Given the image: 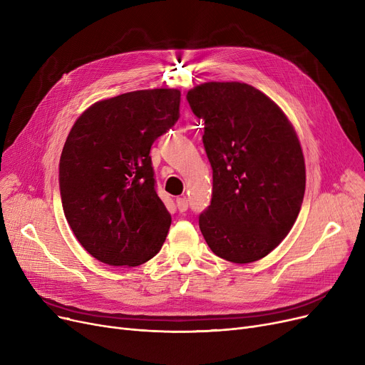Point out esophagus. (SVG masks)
<instances>
[{
	"label": "esophagus",
	"mask_w": 365,
	"mask_h": 365,
	"mask_svg": "<svg viewBox=\"0 0 365 365\" xmlns=\"http://www.w3.org/2000/svg\"><path fill=\"white\" fill-rule=\"evenodd\" d=\"M176 204H178V208H179L180 213H183V212H186V210H187V200L185 197L183 198H178Z\"/></svg>",
	"instance_id": "esophagus-1"
}]
</instances>
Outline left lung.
I'll return each instance as SVG.
<instances>
[{"label":"left lung","instance_id":"left-lung-1","mask_svg":"<svg viewBox=\"0 0 365 365\" xmlns=\"http://www.w3.org/2000/svg\"><path fill=\"white\" fill-rule=\"evenodd\" d=\"M186 99L204 121L213 168L212 201L200 215L204 240L227 262H256L300 212L306 171L297 134L275 102L244 83H205Z\"/></svg>","mask_w":365,"mask_h":365}]
</instances>
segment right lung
Here are the masks:
<instances>
[{
  "mask_svg": "<svg viewBox=\"0 0 365 365\" xmlns=\"http://www.w3.org/2000/svg\"><path fill=\"white\" fill-rule=\"evenodd\" d=\"M180 91H130L75 121L59 163L65 217L76 240L110 266L155 256L171 225L155 190L150 146L180 117Z\"/></svg>",
  "mask_w": 365,
  "mask_h": 365,
  "instance_id": "1",
  "label": "right lung"
}]
</instances>
